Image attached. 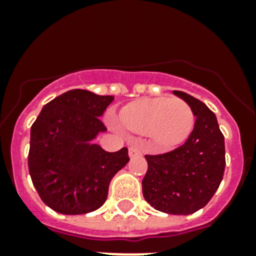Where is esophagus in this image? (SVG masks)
<instances>
[{"mask_svg": "<svg viewBox=\"0 0 256 256\" xmlns=\"http://www.w3.org/2000/svg\"><path fill=\"white\" fill-rule=\"evenodd\" d=\"M140 156H142V152L140 150V148H136V146H130L128 148V156L130 158H138Z\"/></svg>", "mask_w": 256, "mask_h": 256, "instance_id": "1", "label": "esophagus"}]
</instances>
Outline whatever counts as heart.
I'll return each mask as SVG.
<instances>
[{
  "label": "heart",
  "instance_id": "obj_1",
  "mask_svg": "<svg viewBox=\"0 0 256 256\" xmlns=\"http://www.w3.org/2000/svg\"><path fill=\"white\" fill-rule=\"evenodd\" d=\"M120 120L132 132L148 134L160 148H171L188 138L195 116L186 100L158 96L128 104L120 112Z\"/></svg>",
  "mask_w": 256,
  "mask_h": 256
}]
</instances>
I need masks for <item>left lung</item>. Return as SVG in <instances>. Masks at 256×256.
I'll list each match as a JSON object with an SVG mask.
<instances>
[{"label": "left lung", "mask_w": 256, "mask_h": 256, "mask_svg": "<svg viewBox=\"0 0 256 256\" xmlns=\"http://www.w3.org/2000/svg\"><path fill=\"white\" fill-rule=\"evenodd\" d=\"M196 116L194 130L182 146L160 156H146L148 168L142 180L144 199L156 210L188 215L210 202L223 179L224 136L216 116L202 100L174 90Z\"/></svg>", "instance_id": "obj_1"}]
</instances>
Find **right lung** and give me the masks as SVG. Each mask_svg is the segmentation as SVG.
I'll return each instance as SVG.
<instances>
[{
	"label": "right lung",
	"mask_w": 256,
	"mask_h": 256,
	"mask_svg": "<svg viewBox=\"0 0 256 256\" xmlns=\"http://www.w3.org/2000/svg\"><path fill=\"white\" fill-rule=\"evenodd\" d=\"M112 96L74 88L42 108L30 130L29 172L42 202L65 215L100 208L112 176L128 162V148L108 152L92 140L106 132L100 116Z\"/></svg>",
	"instance_id": "right-lung-1"
}]
</instances>
